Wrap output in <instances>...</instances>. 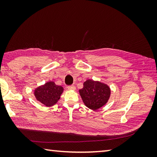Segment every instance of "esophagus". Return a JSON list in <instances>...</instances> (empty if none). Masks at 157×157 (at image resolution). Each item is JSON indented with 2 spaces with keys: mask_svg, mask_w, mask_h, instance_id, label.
Returning a JSON list of instances; mask_svg holds the SVG:
<instances>
[{
  "mask_svg": "<svg viewBox=\"0 0 157 157\" xmlns=\"http://www.w3.org/2000/svg\"><path fill=\"white\" fill-rule=\"evenodd\" d=\"M68 89L70 90H75L76 88L74 85H71V86H68Z\"/></svg>",
  "mask_w": 157,
  "mask_h": 157,
  "instance_id": "34e87169",
  "label": "esophagus"
}]
</instances>
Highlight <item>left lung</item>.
<instances>
[{
  "mask_svg": "<svg viewBox=\"0 0 157 157\" xmlns=\"http://www.w3.org/2000/svg\"><path fill=\"white\" fill-rule=\"evenodd\" d=\"M79 93L84 105L90 109L95 111L108 102L111 90L105 83L88 79L84 83V88L79 90Z\"/></svg>",
  "mask_w": 157,
  "mask_h": 157,
  "instance_id": "8db88e82",
  "label": "left lung"
}]
</instances>
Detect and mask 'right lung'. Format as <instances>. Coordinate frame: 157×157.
Returning a JSON list of instances; mask_svg holds the SVG:
<instances>
[{
    "label": "right lung",
    "mask_w": 157,
    "mask_h": 157,
    "mask_svg": "<svg viewBox=\"0 0 157 157\" xmlns=\"http://www.w3.org/2000/svg\"><path fill=\"white\" fill-rule=\"evenodd\" d=\"M64 89L61 86L50 81L39 86L34 90L36 99L47 107L55 105L60 99Z\"/></svg>",
    "instance_id": "obj_1"
}]
</instances>
